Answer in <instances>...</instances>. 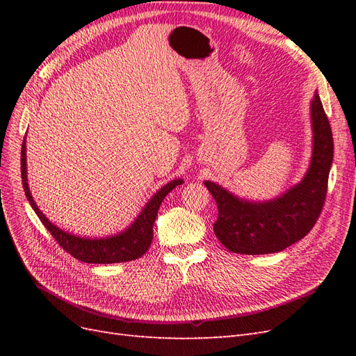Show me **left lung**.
I'll list each match as a JSON object with an SVG mask.
<instances>
[{"mask_svg":"<svg viewBox=\"0 0 356 356\" xmlns=\"http://www.w3.org/2000/svg\"><path fill=\"white\" fill-rule=\"evenodd\" d=\"M314 152L307 174L282 196L267 202H248L221 186L204 181L217 202L213 232L236 254H273L303 239L314 229L325 203L334 143L328 117L319 95L310 104Z\"/></svg>","mask_w":356,"mask_h":356,"instance_id":"8db88e82","label":"left lung"}]
</instances>
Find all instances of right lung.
<instances>
[{
  "label": "right lung",
  "mask_w": 356,
  "mask_h": 356,
  "mask_svg": "<svg viewBox=\"0 0 356 356\" xmlns=\"http://www.w3.org/2000/svg\"><path fill=\"white\" fill-rule=\"evenodd\" d=\"M20 172H22V184L26 199L29 200L32 209L35 211L41 222L44 227L50 232L56 242L71 254L74 258L90 264H111V263H124L132 261L136 258L143 257L147 250L152 245L153 241V225L157 217V212L161 202L166 197L168 193H170L177 186L182 184V179H174L168 182L165 187H161L156 195L152 197L145 208L138 215L136 220L127 227L124 232L110 236V238L104 239H89V238H80L71 233H67L51 224L46 215L42 213L35 204L34 199L31 196V191L28 187V177H26V143L24 138L22 143V153H20Z\"/></svg>",
  "instance_id": "add662e5"
}]
</instances>
